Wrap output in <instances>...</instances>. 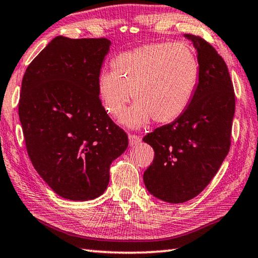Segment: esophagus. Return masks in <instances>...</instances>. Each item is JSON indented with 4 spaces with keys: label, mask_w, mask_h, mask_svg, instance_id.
<instances>
[{
    "label": "esophagus",
    "mask_w": 258,
    "mask_h": 258,
    "mask_svg": "<svg viewBox=\"0 0 258 258\" xmlns=\"http://www.w3.org/2000/svg\"><path fill=\"white\" fill-rule=\"evenodd\" d=\"M141 136L140 135H136V134H128V142H130V145H136L139 144L141 142Z\"/></svg>",
    "instance_id": "esophagus-1"
}]
</instances>
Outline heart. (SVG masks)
<instances>
[{
	"instance_id": "1",
	"label": "heart",
	"mask_w": 258,
	"mask_h": 258,
	"mask_svg": "<svg viewBox=\"0 0 258 258\" xmlns=\"http://www.w3.org/2000/svg\"><path fill=\"white\" fill-rule=\"evenodd\" d=\"M113 71L101 73L98 94L106 112L119 117L135 95L137 104L122 116L130 127L177 119L190 105L199 86L200 62L186 43H154L120 53Z\"/></svg>"
}]
</instances>
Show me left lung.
<instances>
[{"mask_svg": "<svg viewBox=\"0 0 258 258\" xmlns=\"http://www.w3.org/2000/svg\"><path fill=\"white\" fill-rule=\"evenodd\" d=\"M200 81L190 105L173 123L146 134L154 160L144 172L152 195L168 203L194 199L210 184L231 147L235 93L226 63L210 43L193 34Z\"/></svg>", "mask_w": 258, "mask_h": 258, "instance_id": "left-lung-1", "label": "left lung"}]
</instances>
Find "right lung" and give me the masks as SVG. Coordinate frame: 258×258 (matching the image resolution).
<instances>
[{
	"instance_id": "add662e5",
	"label": "right lung",
	"mask_w": 258,
	"mask_h": 258,
	"mask_svg": "<svg viewBox=\"0 0 258 258\" xmlns=\"http://www.w3.org/2000/svg\"><path fill=\"white\" fill-rule=\"evenodd\" d=\"M111 41L56 36L22 80L19 115L36 172L59 196L96 199L128 139L103 107L97 82Z\"/></svg>"
}]
</instances>
